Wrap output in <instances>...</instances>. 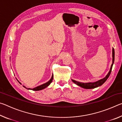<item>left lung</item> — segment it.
Segmentation results:
<instances>
[{
    "instance_id": "obj_1",
    "label": "left lung",
    "mask_w": 122,
    "mask_h": 122,
    "mask_svg": "<svg viewBox=\"0 0 122 122\" xmlns=\"http://www.w3.org/2000/svg\"><path fill=\"white\" fill-rule=\"evenodd\" d=\"M112 64L111 65V67L110 68V70L108 72V73L107 75L106 76V77H104V78H102L100 80H98L96 82H87V83H83V82H80L78 81H76L75 80L71 79L72 81H73L74 83H75L76 85H77L78 86H81V88H83L84 89H94L97 87H98L101 86H102V84L104 83L105 82L107 81V80L108 79V77H109V76L110 75V73L111 72V70H112V66L113 65V63H114V61H115V51L113 48H112Z\"/></svg>"
}]
</instances>
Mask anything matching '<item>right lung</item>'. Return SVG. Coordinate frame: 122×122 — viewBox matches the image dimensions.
<instances>
[{"label": "right lung", "instance_id": "add662e5", "mask_svg": "<svg viewBox=\"0 0 122 122\" xmlns=\"http://www.w3.org/2000/svg\"><path fill=\"white\" fill-rule=\"evenodd\" d=\"M53 79V74L52 75V76H51V79L49 80L48 82H46V83H44V84H41V85H40V86H36V88H33V89L27 88L26 87V86H23L24 88L27 89L28 90H34V91H39V90H41L44 89L46 88L47 87V86H49V84H50L51 83V82H52ZM16 80H17V79H16ZM17 81H18V82H19V83L20 84H21V83H20V82L19 81H18V80H17Z\"/></svg>", "mask_w": 122, "mask_h": 122}]
</instances>
